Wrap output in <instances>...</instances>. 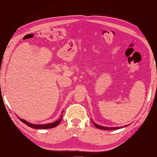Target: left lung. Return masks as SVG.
Wrapping results in <instances>:
<instances>
[{
    "instance_id": "1",
    "label": "left lung",
    "mask_w": 157,
    "mask_h": 157,
    "mask_svg": "<svg viewBox=\"0 0 157 157\" xmlns=\"http://www.w3.org/2000/svg\"><path fill=\"white\" fill-rule=\"evenodd\" d=\"M92 123L94 124V125L96 126V128H99V129H101V130H116V129H119V128H122V127H116V128H108V127H104V126H99V125H98V124H96V123L95 122H94L93 121H92Z\"/></svg>"
}]
</instances>
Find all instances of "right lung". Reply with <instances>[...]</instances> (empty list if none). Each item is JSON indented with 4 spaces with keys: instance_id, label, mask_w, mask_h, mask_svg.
I'll return each mask as SVG.
<instances>
[{
    "instance_id": "obj_1",
    "label": "right lung",
    "mask_w": 157,
    "mask_h": 157,
    "mask_svg": "<svg viewBox=\"0 0 157 157\" xmlns=\"http://www.w3.org/2000/svg\"><path fill=\"white\" fill-rule=\"evenodd\" d=\"M20 120L22 122L24 123V124H25L27 126H29L32 128H34V129H49V128H52L58 126L61 122V120H62V116H61V117L58 121H57L53 123H49V124H33L25 121V120L21 119V118H20Z\"/></svg>"
}]
</instances>
